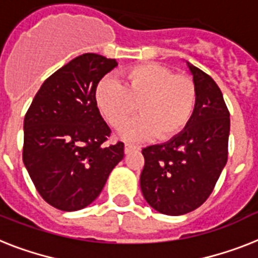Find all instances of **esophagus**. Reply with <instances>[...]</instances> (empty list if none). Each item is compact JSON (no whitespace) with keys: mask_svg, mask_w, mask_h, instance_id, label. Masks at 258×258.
<instances>
[{"mask_svg":"<svg viewBox=\"0 0 258 258\" xmlns=\"http://www.w3.org/2000/svg\"><path fill=\"white\" fill-rule=\"evenodd\" d=\"M140 147H138V146H134V144H130V143H125L124 144V152L125 154H128V152H131V151L134 150H139Z\"/></svg>","mask_w":258,"mask_h":258,"instance_id":"1","label":"esophagus"}]
</instances>
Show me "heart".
Here are the masks:
<instances>
[{"label":"heart","instance_id":"b5f03b06","mask_svg":"<svg viewBox=\"0 0 258 258\" xmlns=\"http://www.w3.org/2000/svg\"><path fill=\"white\" fill-rule=\"evenodd\" d=\"M124 85L114 78H103L95 90L100 114L118 128L139 104L140 116L122 128L127 140H143L156 135L169 140L189 124L196 108L198 93L188 77L175 75L163 64L147 62L123 71Z\"/></svg>","mask_w":258,"mask_h":258}]
</instances>
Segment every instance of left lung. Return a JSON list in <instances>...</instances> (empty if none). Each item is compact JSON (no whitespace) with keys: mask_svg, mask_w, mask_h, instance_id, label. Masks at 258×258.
<instances>
[{"mask_svg":"<svg viewBox=\"0 0 258 258\" xmlns=\"http://www.w3.org/2000/svg\"><path fill=\"white\" fill-rule=\"evenodd\" d=\"M198 93L189 124L168 142L142 150L140 188L160 213L180 216L199 208L212 194L227 164L231 119L216 82L188 63Z\"/></svg>","mask_w":258,"mask_h":258,"instance_id":"1","label":"left lung"}]
</instances>
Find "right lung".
Returning <instances> with one entry per match:
<instances>
[{
    "mask_svg": "<svg viewBox=\"0 0 258 258\" xmlns=\"http://www.w3.org/2000/svg\"><path fill=\"white\" fill-rule=\"evenodd\" d=\"M118 63L87 53L43 82L24 120L22 159L42 199L54 208H85L124 156V144L104 146L111 130L95 102L99 81Z\"/></svg>",
    "mask_w": 258,
    "mask_h": 258,
    "instance_id": "obj_1",
    "label": "right lung"
}]
</instances>
